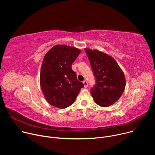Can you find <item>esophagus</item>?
<instances>
[{
	"label": "esophagus",
	"instance_id": "1",
	"mask_svg": "<svg viewBox=\"0 0 155 155\" xmlns=\"http://www.w3.org/2000/svg\"><path fill=\"white\" fill-rule=\"evenodd\" d=\"M83 84H84V87H87V81L84 80V81H83Z\"/></svg>",
	"mask_w": 155,
	"mask_h": 155
}]
</instances>
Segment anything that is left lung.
I'll return each mask as SVG.
<instances>
[{"label": "left lung", "mask_w": 155, "mask_h": 155, "mask_svg": "<svg viewBox=\"0 0 155 155\" xmlns=\"http://www.w3.org/2000/svg\"><path fill=\"white\" fill-rule=\"evenodd\" d=\"M96 84L91 94L95 102L104 107L115 104L121 96L126 86L124 72L110 55L97 50L85 48Z\"/></svg>", "instance_id": "left-lung-1"}]
</instances>
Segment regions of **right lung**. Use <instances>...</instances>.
I'll use <instances>...</instances> for the list:
<instances>
[{
    "mask_svg": "<svg viewBox=\"0 0 155 155\" xmlns=\"http://www.w3.org/2000/svg\"><path fill=\"white\" fill-rule=\"evenodd\" d=\"M80 52L73 47L58 45L44 56L40 84L44 97L51 105L59 108L69 107L83 87V83L77 80L72 69V64Z\"/></svg>",
    "mask_w": 155,
    "mask_h": 155,
    "instance_id": "right-lung-1",
    "label": "right lung"
}]
</instances>
